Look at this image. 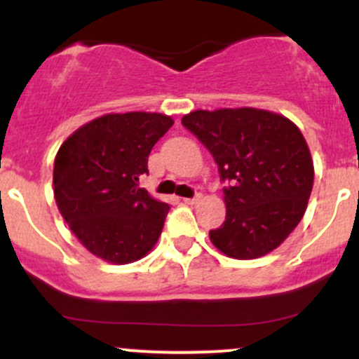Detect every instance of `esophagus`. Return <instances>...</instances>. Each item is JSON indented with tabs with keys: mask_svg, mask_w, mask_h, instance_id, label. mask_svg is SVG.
<instances>
[{
	"mask_svg": "<svg viewBox=\"0 0 359 359\" xmlns=\"http://www.w3.org/2000/svg\"><path fill=\"white\" fill-rule=\"evenodd\" d=\"M182 201L185 204H197V203H201V201H203V196H201V194H197V196L192 197V199H191V197H184Z\"/></svg>",
	"mask_w": 359,
	"mask_h": 359,
	"instance_id": "34e87169",
	"label": "esophagus"
}]
</instances>
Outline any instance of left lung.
Listing matches in <instances>:
<instances>
[{"mask_svg":"<svg viewBox=\"0 0 359 359\" xmlns=\"http://www.w3.org/2000/svg\"><path fill=\"white\" fill-rule=\"evenodd\" d=\"M184 126L211 151L224 189L226 221L209 231L226 257L255 259L278 248L307 209L314 162L294 121L258 108L197 109Z\"/></svg>","mask_w":359,"mask_h":359,"instance_id":"left-lung-1","label":"left lung"}]
</instances>
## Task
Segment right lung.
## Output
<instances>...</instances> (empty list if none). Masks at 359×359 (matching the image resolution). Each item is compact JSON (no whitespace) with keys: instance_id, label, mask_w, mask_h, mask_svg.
I'll list each match as a JSON object with an SVG mask.
<instances>
[{"instance_id":"obj_1","label":"right lung","mask_w":359,"mask_h":359,"mask_svg":"<svg viewBox=\"0 0 359 359\" xmlns=\"http://www.w3.org/2000/svg\"><path fill=\"white\" fill-rule=\"evenodd\" d=\"M174 119L162 113H109L62 143L53 162V197L74 236L94 257L126 265L158 241L168 204L140 187L148 155Z\"/></svg>"}]
</instances>
